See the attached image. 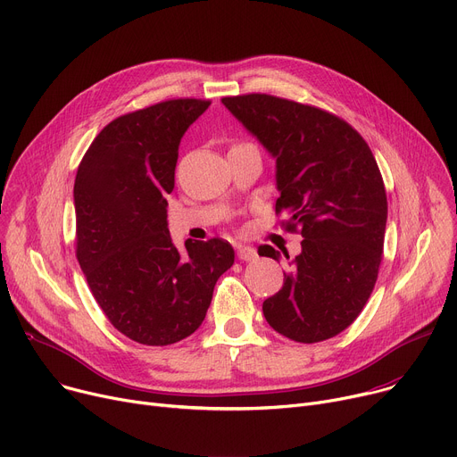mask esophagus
Wrapping results in <instances>:
<instances>
[{
	"label": "esophagus",
	"mask_w": 457,
	"mask_h": 457,
	"mask_svg": "<svg viewBox=\"0 0 457 457\" xmlns=\"http://www.w3.org/2000/svg\"><path fill=\"white\" fill-rule=\"evenodd\" d=\"M237 255L240 261H255L259 257L257 250L253 246H238Z\"/></svg>",
	"instance_id": "obj_1"
}]
</instances>
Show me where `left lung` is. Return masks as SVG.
Here are the masks:
<instances>
[{
    "instance_id": "left-lung-1",
    "label": "left lung",
    "mask_w": 457,
    "mask_h": 457,
    "mask_svg": "<svg viewBox=\"0 0 457 457\" xmlns=\"http://www.w3.org/2000/svg\"><path fill=\"white\" fill-rule=\"evenodd\" d=\"M224 106L276 158L283 226L299 231L283 288L262 303L270 327L316 344L345 330L366 307L378 278L387 198L370 145L344 119L266 94L224 97ZM259 255L279 261L262 246Z\"/></svg>"
}]
</instances>
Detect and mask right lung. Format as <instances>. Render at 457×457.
<instances>
[{"instance_id":"right-lung-1","label":"right lung","mask_w":457,"mask_h":457,"mask_svg":"<svg viewBox=\"0 0 457 457\" xmlns=\"http://www.w3.org/2000/svg\"><path fill=\"white\" fill-rule=\"evenodd\" d=\"M209 104L170 99L120 115L91 141L77 170L79 264L108 321L143 345L191 337L235 261L222 238H189L179 253L167 228L179 141Z\"/></svg>"}]
</instances>
